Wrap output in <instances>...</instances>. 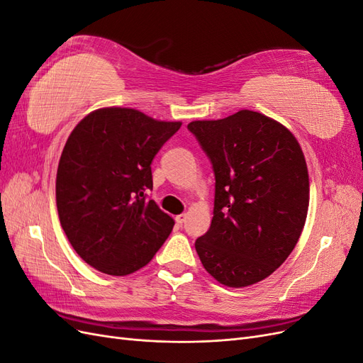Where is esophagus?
<instances>
[{"label":"esophagus","mask_w":363,"mask_h":363,"mask_svg":"<svg viewBox=\"0 0 363 363\" xmlns=\"http://www.w3.org/2000/svg\"><path fill=\"white\" fill-rule=\"evenodd\" d=\"M186 218H188V215H186V213H182V215H177V216H175V221H177V224H183L184 221H186Z\"/></svg>","instance_id":"esophagus-1"}]
</instances>
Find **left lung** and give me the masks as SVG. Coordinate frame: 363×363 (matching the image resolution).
<instances>
[{
	"label": "left lung",
	"mask_w": 363,
	"mask_h": 363,
	"mask_svg": "<svg viewBox=\"0 0 363 363\" xmlns=\"http://www.w3.org/2000/svg\"><path fill=\"white\" fill-rule=\"evenodd\" d=\"M188 128L215 172L212 224L195 250L215 280L250 286L288 259L303 232L309 174L301 147L286 127L252 111Z\"/></svg>",
	"instance_id": "8db88e82"
}]
</instances>
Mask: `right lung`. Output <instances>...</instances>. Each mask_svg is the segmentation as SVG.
I'll list each match as a JSON object with an SVG mask.
<instances>
[{
  "label": "right lung",
  "instance_id": "right-lung-1",
  "mask_svg": "<svg viewBox=\"0 0 363 363\" xmlns=\"http://www.w3.org/2000/svg\"><path fill=\"white\" fill-rule=\"evenodd\" d=\"M182 123L104 107L75 125L62 151L56 203L65 235L86 263L127 276L155 257L174 219L147 199L151 162Z\"/></svg>",
  "mask_w": 363,
  "mask_h": 363
}]
</instances>
